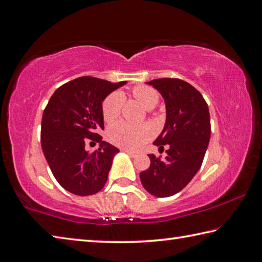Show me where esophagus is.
I'll return each mask as SVG.
<instances>
[{"label":"esophagus","mask_w":262,"mask_h":262,"mask_svg":"<svg viewBox=\"0 0 262 262\" xmlns=\"http://www.w3.org/2000/svg\"><path fill=\"white\" fill-rule=\"evenodd\" d=\"M122 151H123V152H126L127 155H129L130 157H136V156H137V154H136V152H134V151H130V150H128V149H122Z\"/></svg>","instance_id":"1"}]
</instances>
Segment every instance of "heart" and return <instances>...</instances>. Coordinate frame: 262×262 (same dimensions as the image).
<instances>
[{
    "mask_svg": "<svg viewBox=\"0 0 262 262\" xmlns=\"http://www.w3.org/2000/svg\"><path fill=\"white\" fill-rule=\"evenodd\" d=\"M133 96L144 106L152 110L159 101V94L154 88L137 85L132 90ZM125 96L121 91H114L104 99L101 104V115L105 122H113L121 113ZM152 137V129L148 125H132L125 121L115 122L107 129V139L113 144L123 149L136 150Z\"/></svg>",
    "mask_w": 262,
    "mask_h": 262,
    "instance_id": "b5f03b06",
    "label": "heart"
}]
</instances>
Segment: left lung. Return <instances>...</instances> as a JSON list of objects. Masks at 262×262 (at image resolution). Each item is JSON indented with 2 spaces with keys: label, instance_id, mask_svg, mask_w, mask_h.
Returning a JSON list of instances; mask_svg holds the SVG:
<instances>
[{
  "label": "left lung",
  "instance_id": "obj_1",
  "mask_svg": "<svg viewBox=\"0 0 262 262\" xmlns=\"http://www.w3.org/2000/svg\"><path fill=\"white\" fill-rule=\"evenodd\" d=\"M161 92L166 105V122L155 145L166 157L149 155L150 166L140 173L145 190L167 198L185 188L200 170L210 140V115L205 98L193 85L179 78L148 82Z\"/></svg>",
  "mask_w": 262,
  "mask_h": 262
}]
</instances>
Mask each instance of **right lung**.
<instances>
[{
  "label": "right lung",
  "instance_id": "add662e5",
  "mask_svg": "<svg viewBox=\"0 0 262 262\" xmlns=\"http://www.w3.org/2000/svg\"><path fill=\"white\" fill-rule=\"evenodd\" d=\"M123 84L92 76L75 78L56 89L43 110L42 151L53 176L68 192L86 196L104 187L119 149L98 134L104 129L101 103ZM86 143H99L100 148L86 152Z\"/></svg>",
  "mask_w": 262,
  "mask_h": 262
}]
</instances>
